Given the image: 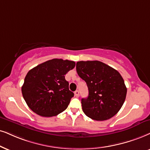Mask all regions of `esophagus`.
I'll return each mask as SVG.
<instances>
[{
    "mask_svg": "<svg viewBox=\"0 0 150 150\" xmlns=\"http://www.w3.org/2000/svg\"><path fill=\"white\" fill-rule=\"evenodd\" d=\"M74 93H75V97H79V91H75Z\"/></svg>",
    "mask_w": 150,
    "mask_h": 150,
    "instance_id": "obj_1",
    "label": "esophagus"
}]
</instances>
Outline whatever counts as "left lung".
Instances as JSON below:
<instances>
[{
    "label": "left lung",
    "mask_w": 150,
    "mask_h": 150,
    "mask_svg": "<svg viewBox=\"0 0 150 150\" xmlns=\"http://www.w3.org/2000/svg\"><path fill=\"white\" fill-rule=\"evenodd\" d=\"M76 70L88 88V98L81 99L85 114L95 120H106L114 116L123 105L127 95L120 74L99 61L77 62Z\"/></svg>",
    "instance_id": "8db88e82"
}]
</instances>
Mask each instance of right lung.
<instances>
[{
    "label": "right lung",
    "instance_id": "obj_1",
    "mask_svg": "<svg viewBox=\"0 0 150 150\" xmlns=\"http://www.w3.org/2000/svg\"><path fill=\"white\" fill-rule=\"evenodd\" d=\"M75 66V62L53 59L28 71L21 91L30 109L43 117L54 116L66 110L74 93L65 75Z\"/></svg>",
    "mask_w": 150,
    "mask_h": 150
}]
</instances>
